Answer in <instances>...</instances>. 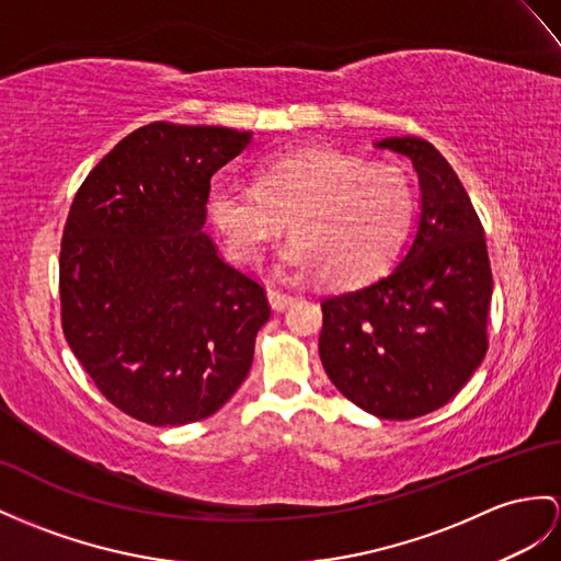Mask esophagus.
Returning <instances> with one entry per match:
<instances>
[{
  "instance_id": "obj_1",
  "label": "esophagus",
  "mask_w": 561,
  "mask_h": 561,
  "mask_svg": "<svg viewBox=\"0 0 561 561\" xmlns=\"http://www.w3.org/2000/svg\"><path fill=\"white\" fill-rule=\"evenodd\" d=\"M295 302L293 295H285L280 290H268V305L273 311H285Z\"/></svg>"
}]
</instances>
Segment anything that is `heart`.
<instances>
[{"instance_id": "obj_1", "label": "heart", "mask_w": 561, "mask_h": 561, "mask_svg": "<svg viewBox=\"0 0 561 561\" xmlns=\"http://www.w3.org/2000/svg\"><path fill=\"white\" fill-rule=\"evenodd\" d=\"M414 209V187L400 169L335 147L266 157L254 167V187L214 183L207 195L209 221L236 264H262L288 221L278 276L323 273L335 288L380 276L400 254Z\"/></svg>"}]
</instances>
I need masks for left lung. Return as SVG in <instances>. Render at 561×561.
Returning <instances> with one entry per match:
<instances>
[{
    "instance_id": "left-lung-1",
    "label": "left lung",
    "mask_w": 561,
    "mask_h": 561,
    "mask_svg": "<svg viewBox=\"0 0 561 561\" xmlns=\"http://www.w3.org/2000/svg\"><path fill=\"white\" fill-rule=\"evenodd\" d=\"M376 147L412 159L419 228L386 276L323 299L319 354L350 402L407 421L447 404L481 366L493 273L481 218L438 149L412 135Z\"/></svg>"
}]
</instances>
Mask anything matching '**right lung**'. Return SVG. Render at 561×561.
Returning a JSON list of instances; mask_svg holds the SVG:
<instances>
[{"label":"right lung","instance_id":"right-lung-1","mask_svg":"<svg viewBox=\"0 0 561 561\" xmlns=\"http://www.w3.org/2000/svg\"><path fill=\"white\" fill-rule=\"evenodd\" d=\"M250 140L248 130L149 123L90 171L68 211L66 343L104 398L149 426L221 409L271 317L262 285L202 233L211 175Z\"/></svg>","mask_w":561,"mask_h":561}]
</instances>
